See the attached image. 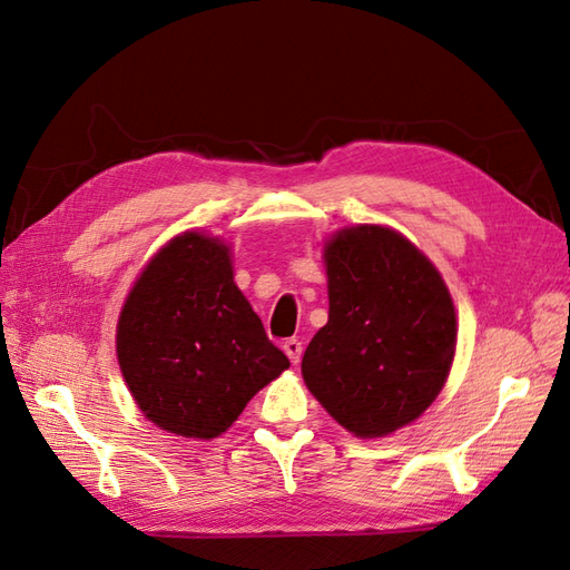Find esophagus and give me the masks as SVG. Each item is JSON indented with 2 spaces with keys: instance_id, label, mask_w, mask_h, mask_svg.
I'll use <instances>...</instances> for the list:
<instances>
[{
  "instance_id": "obj_1",
  "label": "esophagus",
  "mask_w": 570,
  "mask_h": 570,
  "mask_svg": "<svg viewBox=\"0 0 570 570\" xmlns=\"http://www.w3.org/2000/svg\"><path fill=\"white\" fill-rule=\"evenodd\" d=\"M283 352L287 354V358L292 361V364H299V361H302V352H304V347H302V342L299 340H295V337H292V340H285L283 342Z\"/></svg>"
}]
</instances>
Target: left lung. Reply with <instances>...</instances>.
<instances>
[{"instance_id":"8db88e82","label":"left lung","mask_w":570,"mask_h":570,"mask_svg":"<svg viewBox=\"0 0 570 570\" xmlns=\"http://www.w3.org/2000/svg\"><path fill=\"white\" fill-rule=\"evenodd\" d=\"M327 323L302 358L304 383L356 438L394 433L435 402L456 350L450 289L430 258L385 226L325 245Z\"/></svg>"}]
</instances>
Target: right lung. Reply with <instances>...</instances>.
<instances>
[{
	"instance_id": "1",
	"label": "right lung",
	"mask_w": 570,
	"mask_h": 570,
	"mask_svg": "<svg viewBox=\"0 0 570 570\" xmlns=\"http://www.w3.org/2000/svg\"><path fill=\"white\" fill-rule=\"evenodd\" d=\"M135 404L166 433L212 440L289 358L233 281L218 237L183 233L135 281L116 331Z\"/></svg>"
}]
</instances>
